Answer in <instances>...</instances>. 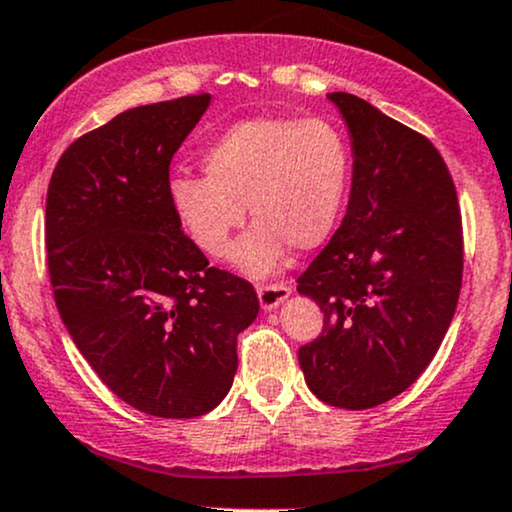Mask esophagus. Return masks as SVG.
<instances>
[{
  "instance_id": "esophagus-1",
  "label": "esophagus",
  "mask_w": 512,
  "mask_h": 512,
  "mask_svg": "<svg viewBox=\"0 0 512 512\" xmlns=\"http://www.w3.org/2000/svg\"><path fill=\"white\" fill-rule=\"evenodd\" d=\"M258 302H261L263 311H273L290 297L292 290L285 282H275V285H258Z\"/></svg>"
}]
</instances>
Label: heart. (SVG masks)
I'll use <instances>...</instances> for the list:
<instances>
[{
    "instance_id": "heart-1",
    "label": "heart",
    "mask_w": 512,
    "mask_h": 512,
    "mask_svg": "<svg viewBox=\"0 0 512 512\" xmlns=\"http://www.w3.org/2000/svg\"><path fill=\"white\" fill-rule=\"evenodd\" d=\"M206 177L174 174L170 203L186 237L203 254H227L232 234L258 222L239 239L232 263L263 278L285 256L321 246L333 232L350 184V148L328 119L254 117L222 131L203 153Z\"/></svg>"
}]
</instances>
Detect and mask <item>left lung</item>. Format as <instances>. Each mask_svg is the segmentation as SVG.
<instances>
[{
	"label": "left lung",
	"instance_id": "8db88e82",
	"mask_svg": "<svg viewBox=\"0 0 512 512\" xmlns=\"http://www.w3.org/2000/svg\"><path fill=\"white\" fill-rule=\"evenodd\" d=\"M350 131L342 225L297 282L323 311L299 350L306 386L342 410L407 390L446 338L462 285V218L441 153L357 95L328 93Z\"/></svg>",
	"mask_w": 512,
	"mask_h": 512
}]
</instances>
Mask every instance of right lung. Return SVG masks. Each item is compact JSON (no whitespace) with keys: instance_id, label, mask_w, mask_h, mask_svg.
I'll use <instances>...</instances> for the list:
<instances>
[{"instance_id":"right-lung-1","label":"right lung","mask_w":512,"mask_h":512,"mask_svg":"<svg viewBox=\"0 0 512 512\" xmlns=\"http://www.w3.org/2000/svg\"><path fill=\"white\" fill-rule=\"evenodd\" d=\"M210 95L126 110L71 143L45 208L54 302L78 352L126 405L201 417L237 374L258 316L249 282L210 268L170 203V162Z\"/></svg>"}]
</instances>
